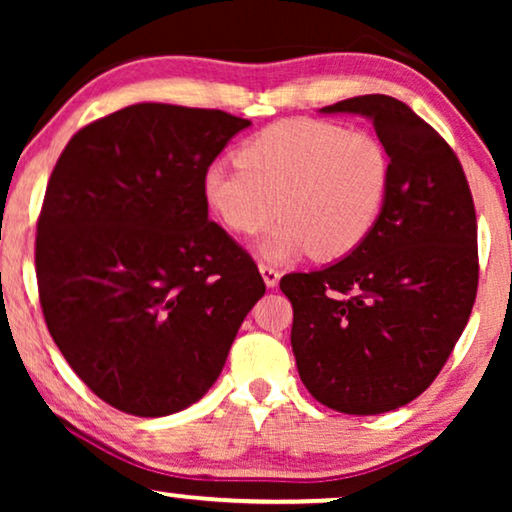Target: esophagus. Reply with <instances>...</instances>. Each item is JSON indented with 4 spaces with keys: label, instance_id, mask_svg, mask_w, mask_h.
I'll use <instances>...</instances> for the list:
<instances>
[{
    "label": "esophagus",
    "instance_id": "esophagus-1",
    "mask_svg": "<svg viewBox=\"0 0 512 512\" xmlns=\"http://www.w3.org/2000/svg\"><path fill=\"white\" fill-rule=\"evenodd\" d=\"M258 270H261L265 286H268V289H275V286L279 284V277H282V272H279L277 268H272V265H268V263H258Z\"/></svg>",
    "mask_w": 512,
    "mask_h": 512
}]
</instances>
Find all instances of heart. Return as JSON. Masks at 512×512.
I'll return each instance as SVG.
<instances>
[{"instance_id": "heart-1", "label": "heart", "mask_w": 512, "mask_h": 512, "mask_svg": "<svg viewBox=\"0 0 512 512\" xmlns=\"http://www.w3.org/2000/svg\"><path fill=\"white\" fill-rule=\"evenodd\" d=\"M389 181V153L375 135L291 118L247 139L237 165H209L202 198L237 235H254L282 216L258 242L265 261L289 263L305 254L333 261L373 233Z\"/></svg>"}]
</instances>
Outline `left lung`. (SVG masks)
Listing matches in <instances>:
<instances>
[{
    "mask_svg": "<svg viewBox=\"0 0 512 512\" xmlns=\"http://www.w3.org/2000/svg\"><path fill=\"white\" fill-rule=\"evenodd\" d=\"M373 123L391 160L380 221L342 261L291 272V347L300 380L328 408L382 415L436 380L478 291V223L450 144L408 104L361 95L319 109Z\"/></svg>",
    "mask_w": 512,
    "mask_h": 512,
    "instance_id": "1",
    "label": "left lung"
}]
</instances>
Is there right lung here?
<instances>
[{
	"mask_svg": "<svg viewBox=\"0 0 512 512\" xmlns=\"http://www.w3.org/2000/svg\"><path fill=\"white\" fill-rule=\"evenodd\" d=\"M249 125L142 102L86 125L58 158L37 226L41 310L116 410L165 417L200 401L265 293L202 198V172Z\"/></svg>",
	"mask_w": 512,
	"mask_h": 512,
	"instance_id": "obj_1",
	"label": "right lung"
}]
</instances>
